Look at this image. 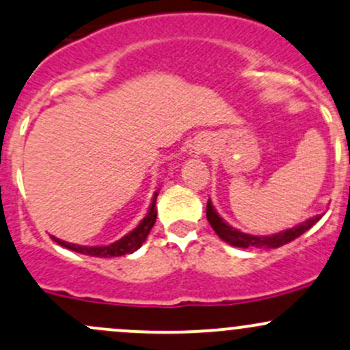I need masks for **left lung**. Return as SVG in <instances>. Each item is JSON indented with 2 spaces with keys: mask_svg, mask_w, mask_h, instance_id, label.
<instances>
[{
  "mask_svg": "<svg viewBox=\"0 0 350 350\" xmlns=\"http://www.w3.org/2000/svg\"><path fill=\"white\" fill-rule=\"evenodd\" d=\"M206 216L207 221H209L211 228L216 231V234L221 237L224 243L234 245V247H266V249H272V247H281V245L291 243V241L297 239L301 234H304L306 231H309L314 224L321 219L322 216H314L310 219H307L306 222H301L299 226H294V228L286 229V231L272 234V236H251V234H245L237 231V229L231 228L228 222L224 221L219 214L216 213L211 201H207L206 206Z\"/></svg>",
  "mask_w": 350,
  "mask_h": 350,
  "instance_id": "8db88e82",
  "label": "left lung"
}]
</instances>
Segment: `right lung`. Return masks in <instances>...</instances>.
<instances>
[{
    "mask_svg": "<svg viewBox=\"0 0 350 350\" xmlns=\"http://www.w3.org/2000/svg\"><path fill=\"white\" fill-rule=\"evenodd\" d=\"M156 198H157V193L154 194V198H152V202H151V206H149L148 214H146V217L139 222V226H137L136 229H133V231L129 234H126L124 237H121V239L116 241V243H113L109 245H101V247H86V245H78V244L66 243V241L57 239V237H55V236H51V237H53V241H55V243L63 245V247L71 249V251L79 252V254H84V256L119 257V256L133 254L136 249H139L141 245H143L146 237H148L149 231H151L152 226H154L156 214H157Z\"/></svg>",
    "mask_w": 350,
    "mask_h": 350,
    "instance_id": "1",
    "label": "right lung"
}]
</instances>
